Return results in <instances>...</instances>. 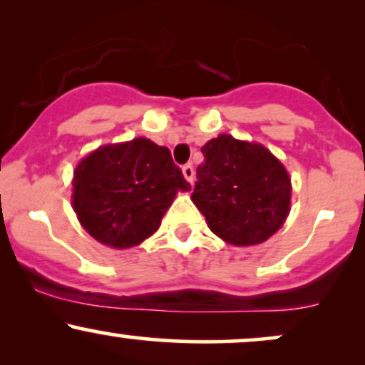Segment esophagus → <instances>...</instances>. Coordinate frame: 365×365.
<instances>
[{
	"mask_svg": "<svg viewBox=\"0 0 365 365\" xmlns=\"http://www.w3.org/2000/svg\"><path fill=\"white\" fill-rule=\"evenodd\" d=\"M182 173H183V177H185V180L188 183H194V177H195V171H194V166L190 165V163H188V165H185L182 168Z\"/></svg>",
	"mask_w": 365,
	"mask_h": 365,
	"instance_id": "esophagus-1",
	"label": "esophagus"
}]
</instances>
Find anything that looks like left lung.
Instances as JSON below:
<instances>
[{"instance_id":"8db88e82","label":"left lung","mask_w":365,"mask_h":365,"mask_svg":"<svg viewBox=\"0 0 365 365\" xmlns=\"http://www.w3.org/2000/svg\"><path fill=\"white\" fill-rule=\"evenodd\" d=\"M192 200L212 233L232 245L266 242L290 212L287 170L261 144L217 135L202 149Z\"/></svg>"}]
</instances>
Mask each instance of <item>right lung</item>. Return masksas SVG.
<instances>
[{
    "label": "right lung",
    "instance_id": "add662e5",
    "mask_svg": "<svg viewBox=\"0 0 365 365\" xmlns=\"http://www.w3.org/2000/svg\"><path fill=\"white\" fill-rule=\"evenodd\" d=\"M178 190H190V183L170 149L139 137L83 158L73 173L72 204L91 237L128 249L156 232Z\"/></svg>",
    "mask_w": 365,
    "mask_h": 365
}]
</instances>
